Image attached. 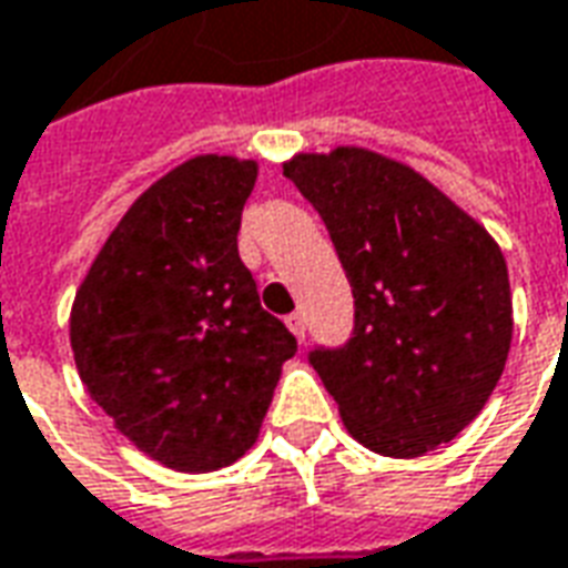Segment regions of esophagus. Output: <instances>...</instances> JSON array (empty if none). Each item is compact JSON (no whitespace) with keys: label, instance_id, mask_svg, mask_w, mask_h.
Returning a JSON list of instances; mask_svg holds the SVG:
<instances>
[{"label":"esophagus","instance_id":"34e87169","mask_svg":"<svg viewBox=\"0 0 568 568\" xmlns=\"http://www.w3.org/2000/svg\"><path fill=\"white\" fill-rule=\"evenodd\" d=\"M285 325H288V332L295 334L297 341L304 344V337H307V320H304L301 313H292V316L285 320Z\"/></svg>","mask_w":568,"mask_h":568}]
</instances>
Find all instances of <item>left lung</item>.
Instances as JSON below:
<instances>
[{
	"mask_svg": "<svg viewBox=\"0 0 568 568\" xmlns=\"http://www.w3.org/2000/svg\"><path fill=\"white\" fill-rule=\"evenodd\" d=\"M283 173L322 215L353 285V337L310 349L349 435L398 459L453 440L511 349L496 240L428 179L368 149L295 154Z\"/></svg>",
	"mask_w": 568,
	"mask_h": 568,
	"instance_id": "8db88e82",
	"label": "left lung"
}]
</instances>
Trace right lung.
<instances>
[{
  "label": "right lung",
  "instance_id": "obj_1",
  "mask_svg": "<svg viewBox=\"0 0 568 568\" xmlns=\"http://www.w3.org/2000/svg\"><path fill=\"white\" fill-rule=\"evenodd\" d=\"M258 163L200 154L158 179L81 283V383L142 453L215 471L258 438L295 334L261 307L236 234Z\"/></svg>",
  "mask_w": 568,
  "mask_h": 568
}]
</instances>
